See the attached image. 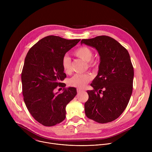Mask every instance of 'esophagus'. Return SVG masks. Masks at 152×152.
Here are the masks:
<instances>
[{
	"mask_svg": "<svg viewBox=\"0 0 152 152\" xmlns=\"http://www.w3.org/2000/svg\"><path fill=\"white\" fill-rule=\"evenodd\" d=\"M83 90H82V89H80V88H77V93H80V92H81V91H82Z\"/></svg>",
	"mask_w": 152,
	"mask_h": 152,
	"instance_id": "1",
	"label": "esophagus"
}]
</instances>
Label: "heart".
I'll return each instance as SVG.
<instances>
[{"label":"heart","mask_w":152,"mask_h":152,"mask_svg":"<svg viewBox=\"0 0 152 152\" xmlns=\"http://www.w3.org/2000/svg\"><path fill=\"white\" fill-rule=\"evenodd\" d=\"M74 55L87 62V65L90 68L96 69L99 67V62L96 58H93V52L87 46H82L77 49L74 52ZM62 67L64 72L69 74L72 71L71 60L69 57L65 56L62 59ZM92 77L89 74H76L70 79L69 83L70 86L78 88H83L91 80Z\"/></svg>","instance_id":"obj_1"}]
</instances>
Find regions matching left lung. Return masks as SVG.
<instances>
[{
  "label": "left lung",
  "mask_w": 152,
  "mask_h": 152,
  "mask_svg": "<svg viewBox=\"0 0 152 152\" xmlns=\"http://www.w3.org/2000/svg\"><path fill=\"white\" fill-rule=\"evenodd\" d=\"M81 43L98 51L100 62L98 75L88 90L85 113L99 123L111 122L123 113L131 97L134 71L129 52L115 39L106 35L83 39Z\"/></svg>",
  "instance_id": "8db88e82"
}]
</instances>
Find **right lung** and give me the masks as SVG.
I'll list each match as a JSON object with an SVG mask.
<instances>
[{
	"label": "right lung",
	"mask_w": 152,
	"mask_h": 152,
	"mask_svg": "<svg viewBox=\"0 0 152 152\" xmlns=\"http://www.w3.org/2000/svg\"><path fill=\"white\" fill-rule=\"evenodd\" d=\"M80 39H66L54 35L38 41L28 51L21 72L23 100L34 118L45 126H55L66 118V107L75 97L76 89L69 87L55 93L66 77L62 59Z\"/></svg>",
	"instance_id": "right-lung-1"
}]
</instances>
